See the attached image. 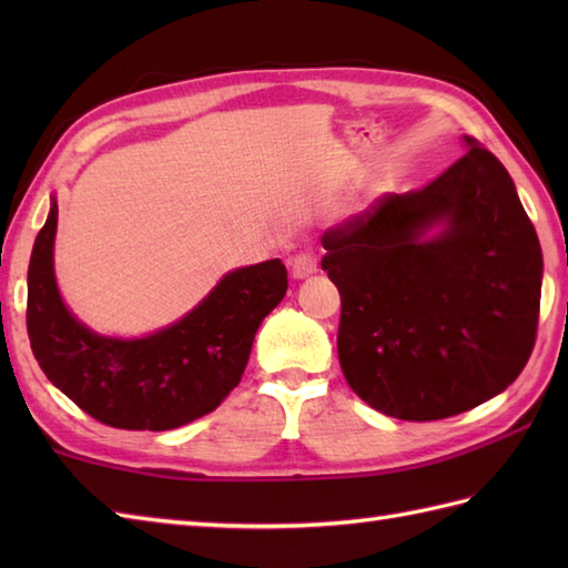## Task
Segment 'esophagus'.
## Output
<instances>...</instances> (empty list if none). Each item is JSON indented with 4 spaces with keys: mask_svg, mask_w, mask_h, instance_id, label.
I'll list each match as a JSON object with an SVG mask.
<instances>
[{
    "mask_svg": "<svg viewBox=\"0 0 568 568\" xmlns=\"http://www.w3.org/2000/svg\"><path fill=\"white\" fill-rule=\"evenodd\" d=\"M291 271L295 277H307L317 273V256L312 251H300L291 261Z\"/></svg>",
    "mask_w": 568,
    "mask_h": 568,
    "instance_id": "obj_1",
    "label": "esophagus"
}]
</instances>
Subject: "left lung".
<instances>
[{
	"instance_id": "8db88e82",
	"label": "left lung",
	"mask_w": 568,
	"mask_h": 568,
	"mask_svg": "<svg viewBox=\"0 0 568 568\" xmlns=\"http://www.w3.org/2000/svg\"><path fill=\"white\" fill-rule=\"evenodd\" d=\"M422 190L322 234L339 364L378 413L444 419L503 393L537 339L541 248L513 178L476 139ZM434 225L443 232L427 237Z\"/></svg>"
}]
</instances>
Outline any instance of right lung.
<instances>
[{"mask_svg":"<svg viewBox=\"0 0 568 568\" xmlns=\"http://www.w3.org/2000/svg\"><path fill=\"white\" fill-rule=\"evenodd\" d=\"M53 200L29 263L27 329L55 388L102 425L175 429L220 407L244 368L261 322L287 291L281 258L226 273L187 315L143 339H112L70 315L53 273Z\"/></svg>","mask_w":568,"mask_h":568,"instance_id":"add662e5","label":"right lung"}]
</instances>
